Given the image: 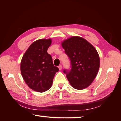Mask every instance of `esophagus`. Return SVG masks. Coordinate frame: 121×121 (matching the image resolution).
Segmentation results:
<instances>
[{"instance_id":"esophagus-1","label":"esophagus","mask_w":121,"mask_h":121,"mask_svg":"<svg viewBox=\"0 0 121 121\" xmlns=\"http://www.w3.org/2000/svg\"><path fill=\"white\" fill-rule=\"evenodd\" d=\"M58 67L59 69H60V70H61V69H62V66H61V65H60V66H58Z\"/></svg>"}]
</instances>
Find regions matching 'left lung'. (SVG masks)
<instances>
[{
  "instance_id": "left-lung-1",
  "label": "left lung",
  "mask_w": 121,
  "mask_h": 121,
  "mask_svg": "<svg viewBox=\"0 0 121 121\" xmlns=\"http://www.w3.org/2000/svg\"><path fill=\"white\" fill-rule=\"evenodd\" d=\"M62 47L70 61V69L63 70L70 84L77 90L86 88L95 79L99 68L100 59L97 51L79 37L65 40Z\"/></svg>"
}]
</instances>
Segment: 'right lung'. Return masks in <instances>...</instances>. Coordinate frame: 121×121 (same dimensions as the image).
Wrapping results in <instances>:
<instances>
[{
	"instance_id": "1",
	"label": "right lung",
	"mask_w": 121,
	"mask_h": 121,
	"mask_svg": "<svg viewBox=\"0 0 121 121\" xmlns=\"http://www.w3.org/2000/svg\"><path fill=\"white\" fill-rule=\"evenodd\" d=\"M51 39L35 41L24 54L21 63V74L28 86L38 92H44L51 87L53 78L58 71L53 65L52 57L47 50Z\"/></svg>"
}]
</instances>
